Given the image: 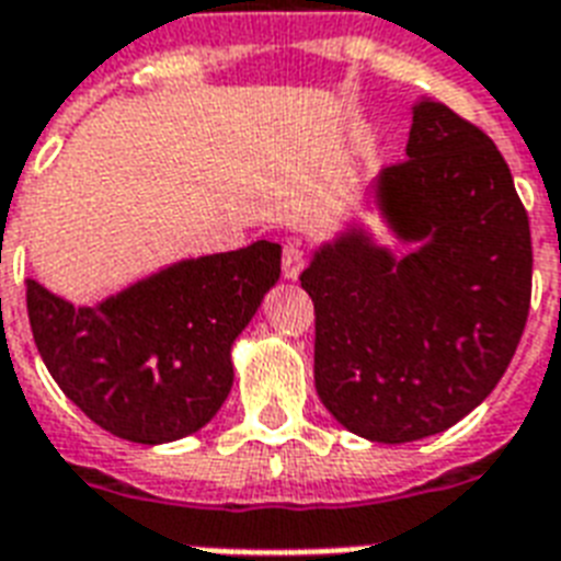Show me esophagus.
<instances>
[{
  "label": "esophagus",
  "mask_w": 561,
  "mask_h": 561,
  "mask_svg": "<svg viewBox=\"0 0 561 561\" xmlns=\"http://www.w3.org/2000/svg\"><path fill=\"white\" fill-rule=\"evenodd\" d=\"M304 263H307V257H304L301 245H286L284 249V277H289V280H295V277L301 275L304 272Z\"/></svg>",
  "instance_id": "34e87169"
}]
</instances>
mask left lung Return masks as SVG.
Masks as SVG:
<instances>
[{"label": "left lung", "mask_w": 561, "mask_h": 561, "mask_svg": "<svg viewBox=\"0 0 561 561\" xmlns=\"http://www.w3.org/2000/svg\"><path fill=\"white\" fill-rule=\"evenodd\" d=\"M377 195L421 249L394 260L351 233L301 286L321 403L351 433L401 445L454 427L497 386L529 316L533 240L497 146L438 102L412 111L407 160Z\"/></svg>", "instance_id": "obj_1"}]
</instances>
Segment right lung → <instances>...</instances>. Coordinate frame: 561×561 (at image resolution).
Segmentation results:
<instances>
[{
  "label": "right lung",
  "instance_id": "add662e5",
  "mask_svg": "<svg viewBox=\"0 0 561 561\" xmlns=\"http://www.w3.org/2000/svg\"><path fill=\"white\" fill-rule=\"evenodd\" d=\"M280 277V245L184 260L99 307L25 280L43 363L99 427L137 445L202 430L233 386L231 345Z\"/></svg>",
  "mask_w": 561,
  "mask_h": 561
}]
</instances>
